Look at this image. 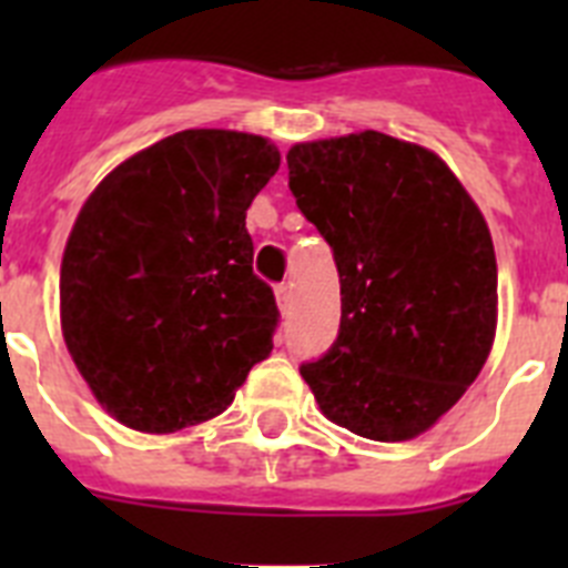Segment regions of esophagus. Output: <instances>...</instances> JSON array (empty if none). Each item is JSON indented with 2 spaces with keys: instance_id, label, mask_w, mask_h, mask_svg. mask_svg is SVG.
Listing matches in <instances>:
<instances>
[{
  "instance_id": "34e87169",
  "label": "esophagus",
  "mask_w": 568,
  "mask_h": 568,
  "mask_svg": "<svg viewBox=\"0 0 568 568\" xmlns=\"http://www.w3.org/2000/svg\"><path fill=\"white\" fill-rule=\"evenodd\" d=\"M275 298H278L281 310H287L290 301H293V287H290V284H278V287H275Z\"/></svg>"
}]
</instances>
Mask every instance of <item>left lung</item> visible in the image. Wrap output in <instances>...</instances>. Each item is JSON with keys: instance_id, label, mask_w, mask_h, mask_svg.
I'll use <instances>...</instances> for the list:
<instances>
[{"instance_id": "8db88e82", "label": "left lung", "mask_w": 568, "mask_h": 568, "mask_svg": "<svg viewBox=\"0 0 568 568\" xmlns=\"http://www.w3.org/2000/svg\"><path fill=\"white\" fill-rule=\"evenodd\" d=\"M287 168L341 278L338 338L301 375L349 433L415 438L458 404L495 341L484 215L433 150L378 130L295 144Z\"/></svg>"}]
</instances>
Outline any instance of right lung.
I'll return each mask as SVG.
<instances>
[{
	"mask_svg": "<svg viewBox=\"0 0 568 568\" xmlns=\"http://www.w3.org/2000/svg\"><path fill=\"white\" fill-rule=\"evenodd\" d=\"M281 164L235 130H182L130 155L70 230L62 333L99 404L139 433L222 415L273 349L247 207Z\"/></svg>",
	"mask_w": 568,
	"mask_h": 568,
	"instance_id": "add662e5",
	"label": "right lung"
}]
</instances>
